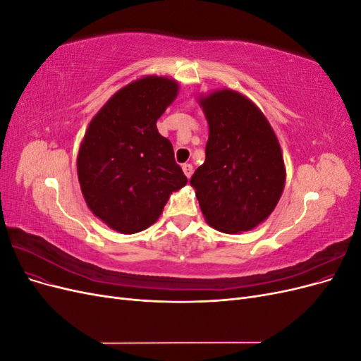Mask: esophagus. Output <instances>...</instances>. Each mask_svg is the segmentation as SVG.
<instances>
[{"label": "esophagus", "mask_w": 361, "mask_h": 361, "mask_svg": "<svg viewBox=\"0 0 361 361\" xmlns=\"http://www.w3.org/2000/svg\"><path fill=\"white\" fill-rule=\"evenodd\" d=\"M182 170H183V173H185V176H187V178L190 179L191 174H192V166H191V164H188V162L182 164Z\"/></svg>", "instance_id": "1"}]
</instances>
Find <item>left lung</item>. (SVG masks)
<instances>
[{
  "instance_id": "left-lung-1",
  "label": "left lung",
  "mask_w": 361,
  "mask_h": 361,
  "mask_svg": "<svg viewBox=\"0 0 361 361\" xmlns=\"http://www.w3.org/2000/svg\"><path fill=\"white\" fill-rule=\"evenodd\" d=\"M200 105L209 138L191 187L206 221L216 231H251L274 211L285 187L277 137L259 108L233 90H218Z\"/></svg>"
}]
</instances>
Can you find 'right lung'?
Instances as JSON below:
<instances>
[{
	"label": "right lung",
	"instance_id": "obj_1",
	"mask_svg": "<svg viewBox=\"0 0 361 361\" xmlns=\"http://www.w3.org/2000/svg\"><path fill=\"white\" fill-rule=\"evenodd\" d=\"M178 94V82L146 76L118 90L89 125L78 152L87 206L120 233L154 224L170 194L187 183L157 120Z\"/></svg>",
	"mask_w": 361,
	"mask_h": 361
}]
</instances>
